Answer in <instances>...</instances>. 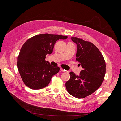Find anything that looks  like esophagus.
<instances>
[{
  "mask_svg": "<svg viewBox=\"0 0 121 121\" xmlns=\"http://www.w3.org/2000/svg\"><path fill=\"white\" fill-rule=\"evenodd\" d=\"M60 70H61V71H62V72H66V71H66L64 69H62V68H60Z\"/></svg>",
  "mask_w": 121,
  "mask_h": 121,
  "instance_id": "1",
  "label": "esophagus"
}]
</instances>
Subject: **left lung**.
<instances>
[{"instance_id":"obj_1","label":"left lung","mask_w":121,"mask_h":121,"mask_svg":"<svg viewBox=\"0 0 121 121\" xmlns=\"http://www.w3.org/2000/svg\"><path fill=\"white\" fill-rule=\"evenodd\" d=\"M77 45L76 60L83 68L79 75L69 73L70 79L65 83L68 93L78 99L84 98L98 89L106 72L105 60L100 51L92 43L71 37Z\"/></svg>"}]
</instances>
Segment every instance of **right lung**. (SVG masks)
I'll return each instance as SVG.
<instances>
[{"instance_id":"1","label":"right lung","mask_w":121,"mask_h":121,"mask_svg":"<svg viewBox=\"0 0 121 121\" xmlns=\"http://www.w3.org/2000/svg\"><path fill=\"white\" fill-rule=\"evenodd\" d=\"M67 38L56 34H40L28 39L22 45L17 66L22 79L28 88L39 90L46 87L53 76L59 72L60 67L46 61V56L53 53L56 41Z\"/></svg>"}]
</instances>
